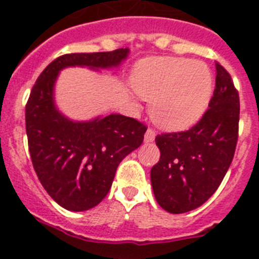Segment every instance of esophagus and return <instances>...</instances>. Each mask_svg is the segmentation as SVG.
<instances>
[{"label": "esophagus", "mask_w": 259, "mask_h": 259, "mask_svg": "<svg viewBox=\"0 0 259 259\" xmlns=\"http://www.w3.org/2000/svg\"><path fill=\"white\" fill-rule=\"evenodd\" d=\"M155 139V131L154 130H148V131L145 132V136H144V141L145 143H153Z\"/></svg>", "instance_id": "1"}]
</instances>
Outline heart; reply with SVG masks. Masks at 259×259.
Wrapping results in <instances>:
<instances>
[{
	"label": "heart",
	"instance_id": "b5f03b06",
	"mask_svg": "<svg viewBox=\"0 0 259 259\" xmlns=\"http://www.w3.org/2000/svg\"><path fill=\"white\" fill-rule=\"evenodd\" d=\"M135 92L150 102V115L166 131H184L206 113L212 74L206 63L175 57L143 59L132 72Z\"/></svg>",
	"mask_w": 259,
	"mask_h": 259
}]
</instances>
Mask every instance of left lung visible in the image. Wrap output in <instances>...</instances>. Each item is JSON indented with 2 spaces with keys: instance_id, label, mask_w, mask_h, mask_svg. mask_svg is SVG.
Returning a JSON list of instances; mask_svg holds the SVG:
<instances>
[{
  "instance_id": "left-lung-1",
  "label": "left lung",
  "mask_w": 259,
  "mask_h": 259,
  "mask_svg": "<svg viewBox=\"0 0 259 259\" xmlns=\"http://www.w3.org/2000/svg\"><path fill=\"white\" fill-rule=\"evenodd\" d=\"M214 95L200 122L184 132L155 137L161 152L152 167L158 205L171 214L197 209L218 189L232 162L239 132L240 101L230 74L215 63Z\"/></svg>"
}]
</instances>
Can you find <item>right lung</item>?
I'll return each mask as SVG.
<instances>
[{
    "mask_svg": "<svg viewBox=\"0 0 259 259\" xmlns=\"http://www.w3.org/2000/svg\"><path fill=\"white\" fill-rule=\"evenodd\" d=\"M130 49L74 53L47 66L26 105V131L32 164L50 197L63 209L85 211L97 206L111 188L123 158L143 144L146 127L120 114L72 120L62 114L54 87L63 68L110 70L122 65Z\"/></svg>",
    "mask_w": 259,
    "mask_h": 259,
    "instance_id": "1",
    "label": "right lung"
}]
</instances>
